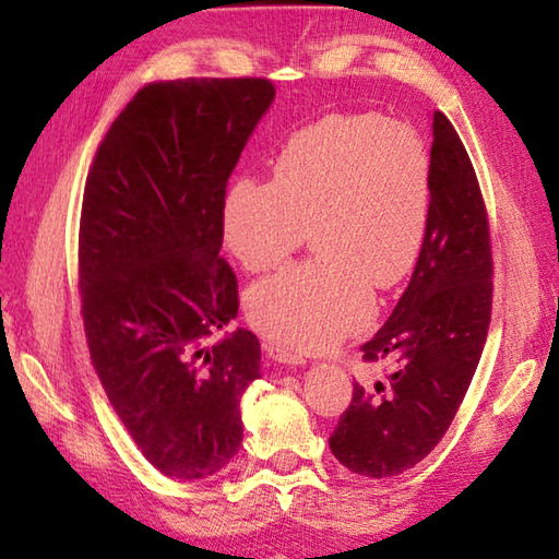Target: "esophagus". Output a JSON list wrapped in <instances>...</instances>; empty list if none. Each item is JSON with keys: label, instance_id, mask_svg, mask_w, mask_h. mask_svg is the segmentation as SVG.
Instances as JSON below:
<instances>
[{"label": "esophagus", "instance_id": "1", "mask_svg": "<svg viewBox=\"0 0 559 559\" xmlns=\"http://www.w3.org/2000/svg\"><path fill=\"white\" fill-rule=\"evenodd\" d=\"M264 350L269 353L271 360H276V362H281V365H305V362H307L300 353H293V350H288V348L276 346V343H266Z\"/></svg>", "mask_w": 559, "mask_h": 559}]
</instances>
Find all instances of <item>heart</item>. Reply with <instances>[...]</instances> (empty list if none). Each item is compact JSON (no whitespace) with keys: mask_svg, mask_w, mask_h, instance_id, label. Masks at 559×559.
<instances>
[{"mask_svg":"<svg viewBox=\"0 0 559 559\" xmlns=\"http://www.w3.org/2000/svg\"><path fill=\"white\" fill-rule=\"evenodd\" d=\"M430 151L413 127L372 115H331L293 134L273 180L242 177L223 206V237L245 271L288 259L310 230L319 254L247 290L261 334L324 350L374 312L420 257L430 223Z\"/></svg>","mask_w":559,"mask_h":559,"instance_id":"b5f03b06","label":"heart"}]
</instances>
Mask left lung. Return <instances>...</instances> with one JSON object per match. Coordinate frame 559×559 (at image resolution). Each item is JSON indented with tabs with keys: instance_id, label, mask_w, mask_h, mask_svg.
I'll list each match as a JSON object with an SVG mask.
<instances>
[{
	"instance_id": "1",
	"label": "left lung",
	"mask_w": 559,
	"mask_h": 559,
	"mask_svg": "<svg viewBox=\"0 0 559 559\" xmlns=\"http://www.w3.org/2000/svg\"><path fill=\"white\" fill-rule=\"evenodd\" d=\"M432 204L418 264L386 324L362 346L394 360L386 382L353 384L329 447L367 478L413 468L449 430L480 362L492 310V252L478 177L442 112L432 115Z\"/></svg>"
}]
</instances>
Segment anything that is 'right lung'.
<instances>
[{
    "label": "right lung",
    "instance_id": "1",
    "mask_svg": "<svg viewBox=\"0 0 559 559\" xmlns=\"http://www.w3.org/2000/svg\"><path fill=\"white\" fill-rule=\"evenodd\" d=\"M276 98L266 79L156 81L112 122L91 165L79 288L93 367L163 476H216L242 444L240 399L259 379L221 259L225 185Z\"/></svg>",
    "mask_w": 559,
    "mask_h": 559
}]
</instances>
